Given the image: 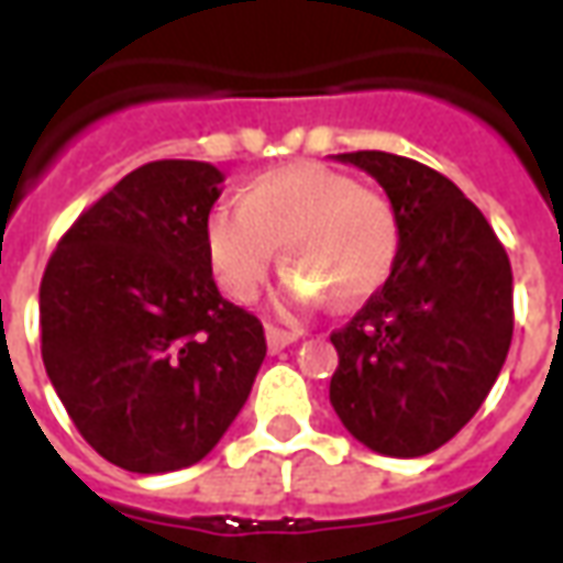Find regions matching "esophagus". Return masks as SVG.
I'll return each mask as SVG.
<instances>
[{"instance_id":"1","label":"esophagus","mask_w":563,"mask_h":563,"mask_svg":"<svg viewBox=\"0 0 563 563\" xmlns=\"http://www.w3.org/2000/svg\"><path fill=\"white\" fill-rule=\"evenodd\" d=\"M265 338H268L271 353H280V350H286L289 343L298 341V331H286V329H277V325H268V329H265Z\"/></svg>"}]
</instances>
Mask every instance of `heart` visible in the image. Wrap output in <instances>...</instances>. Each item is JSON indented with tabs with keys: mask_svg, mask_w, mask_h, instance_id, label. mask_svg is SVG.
<instances>
[{
	"mask_svg": "<svg viewBox=\"0 0 563 563\" xmlns=\"http://www.w3.org/2000/svg\"><path fill=\"white\" fill-rule=\"evenodd\" d=\"M398 241L389 201L319 162L258 174L241 201H220L205 217L208 268L234 301H250L262 289L277 246L286 265L307 273L338 305L365 301L389 280ZM309 282L292 274L289 298H319Z\"/></svg>",
	"mask_w": 563,
	"mask_h": 563,
	"instance_id": "b5f03b06",
	"label": "heart"
}]
</instances>
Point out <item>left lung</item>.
<instances>
[{
	"label": "left lung",
	"instance_id": "8db88e82",
	"mask_svg": "<svg viewBox=\"0 0 563 563\" xmlns=\"http://www.w3.org/2000/svg\"><path fill=\"white\" fill-rule=\"evenodd\" d=\"M398 220L389 280L331 334V407L379 455L419 459L483 407L512 341V268L479 208L422 162L358 150Z\"/></svg>",
	"mask_w": 563,
	"mask_h": 563
}]
</instances>
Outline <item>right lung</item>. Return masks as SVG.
I'll list each match as a JSON object with an SVG mask.
<instances>
[{"label": "right lung", "mask_w": 563, "mask_h": 563, "mask_svg": "<svg viewBox=\"0 0 563 563\" xmlns=\"http://www.w3.org/2000/svg\"><path fill=\"white\" fill-rule=\"evenodd\" d=\"M210 162L141 165L80 213L38 289L42 358L80 437L132 473L208 455L250 398L265 331L205 258Z\"/></svg>", "instance_id": "obj_1"}]
</instances>
